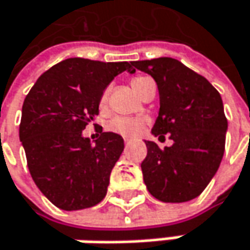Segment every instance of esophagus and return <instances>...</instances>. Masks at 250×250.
Segmentation results:
<instances>
[{"label": "esophagus", "mask_w": 250, "mask_h": 250, "mask_svg": "<svg viewBox=\"0 0 250 250\" xmlns=\"http://www.w3.org/2000/svg\"><path fill=\"white\" fill-rule=\"evenodd\" d=\"M124 141H125V144H129V142H131V138H128V137H125V138H124Z\"/></svg>", "instance_id": "34e87169"}]
</instances>
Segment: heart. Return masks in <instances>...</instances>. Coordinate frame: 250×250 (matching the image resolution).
I'll use <instances>...</instances> for the list:
<instances>
[{
	"label": "heart",
	"mask_w": 250,
	"mask_h": 250,
	"mask_svg": "<svg viewBox=\"0 0 250 250\" xmlns=\"http://www.w3.org/2000/svg\"><path fill=\"white\" fill-rule=\"evenodd\" d=\"M152 80L148 76H137L131 80V86L135 89V92L138 95H142L144 89H145V84ZM108 102V90L104 92L102 98H101V106H105ZM144 125V121L138 119V118H128V116H115L112 118L108 124V129L115 132V134H119V135H124V137H132L135 134L140 132V129Z\"/></svg>",
	"instance_id": "heart-1"
}]
</instances>
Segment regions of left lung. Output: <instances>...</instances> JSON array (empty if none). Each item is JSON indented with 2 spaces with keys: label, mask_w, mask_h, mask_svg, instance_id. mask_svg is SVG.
<instances>
[{
  "label": "left lung",
  "mask_w": 250,
  "mask_h": 250,
  "mask_svg": "<svg viewBox=\"0 0 250 250\" xmlns=\"http://www.w3.org/2000/svg\"><path fill=\"white\" fill-rule=\"evenodd\" d=\"M131 64L151 75L158 86L160 112L151 132L174 141L164 149L145 141L144 183L160 202L193 200L203 193L223 158L228 119L220 93L207 79L171 57Z\"/></svg>",
  "instance_id": "left-lung-1"
}]
</instances>
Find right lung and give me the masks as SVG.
I'll use <instances>...</instances> for the list:
<instances>
[{"label":"right lung","instance_id":"add662e5","mask_svg":"<svg viewBox=\"0 0 250 250\" xmlns=\"http://www.w3.org/2000/svg\"><path fill=\"white\" fill-rule=\"evenodd\" d=\"M125 70L134 73L128 62L66 59L37 79L24 99L20 140L28 170L40 191L62 210L93 207L106 196L124 140L102 132L90 144L82 131L99 113L106 86Z\"/></svg>","mask_w":250,"mask_h":250}]
</instances>
